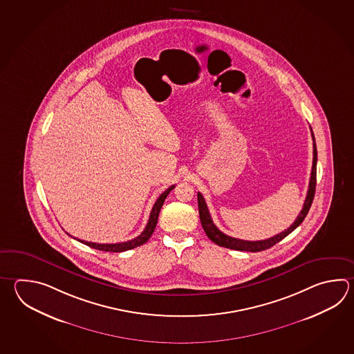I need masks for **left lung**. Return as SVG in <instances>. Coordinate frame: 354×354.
<instances>
[{
	"mask_svg": "<svg viewBox=\"0 0 354 354\" xmlns=\"http://www.w3.org/2000/svg\"><path fill=\"white\" fill-rule=\"evenodd\" d=\"M311 136H313V167H311L310 183H309V190L306 194V199L304 202V207L301 212L299 213V216L295 219V222L290 225L288 230L276 234L271 239H262V241H243V239H233L227 234H224L223 232L219 231L216 228V224L213 223L212 216H210L209 210L207 207V203L204 201L203 195L198 193V207H199V216H201V222H202L203 230L207 233L208 239L213 241L216 245L221 247H225L230 250H236V251H247V252H260L265 251L267 248L276 245L277 242H280L281 239H285L286 236H289L291 232L296 230L300 224L303 223L305 216L308 214V212L310 209L311 203L315 195V187H317V145H315V138L311 131Z\"/></svg>",
	"mask_w": 354,
	"mask_h": 354,
	"instance_id": "8db88e82",
	"label": "left lung"
}]
</instances>
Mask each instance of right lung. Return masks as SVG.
Segmentation results:
<instances>
[{
  "instance_id": "obj_1",
  "label": "right lung",
  "mask_w": 354,
  "mask_h": 354,
  "mask_svg": "<svg viewBox=\"0 0 354 354\" xmlns=\"http://www.w3.org/2000/svg\"><path fill=\"white\" fill-rule=\"evenodd\" d=\"M174 188H175V185H171L170 188L166 189L165 192L158 198V201L155 202L153 207H152L150 218H149V222H147L146 227H145L144 232L140 236H138L136 239H131V241H127V242H121V243H94V242H87V241H82V239H75L80 241L82 243H84V245L92 247V248L100 250V251H104V252H123V251H129V250H132L135 247L144 245V243L149 241V239L151 237L152 233L155 231V227H156V223H158V218H159L160 209H161L162 204L165 202L166 196L169 195V193Z\"/></svg>"
}]
</instances>
